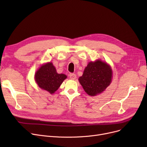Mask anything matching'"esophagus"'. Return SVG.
Listing matches in <instances>:
<instances>
[{"instance_id": "obj_1", "label": "esophagus", "mask_w": 147, "mask_h": 147, "mask_svg": "<svg viewBox=\"0 0 147 147\" xmlns=\"http://www.w3.org/2000/svg\"><path fill=\"white\" fill-rule=\"evenodd\" d=\"M69 78H70V79H71V80H75L76 79V75L75 74L71 73L69 75Z\"/></svg>"}]
</instances>
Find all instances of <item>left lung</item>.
I'll list each match as a JSON object with an SVG mask.
<instances>
[{
  "instance_id": "8db88e82",
  "label": "left lung",
  "mask_w": 147,
  "mask_h": 147,
  "mask_svg": "<svg viewBox=\"0 0 147 147\" xmlns=\"http://www.w3.org/2000/svg\"><path fill=\"white\" fill-rule=\"evenodd\" d=\"M112 78L111 66L107 62L98 59L89 62L79 81L86 93L94 96L102 93L109 86Z\"/></svg>"
}]
</instances>
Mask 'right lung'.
Wrapping results in <instances>:
<instances>
[{
    "label": "right lung",
    "mask_w": 147,
    "mask_h": 147,
    "mask_svg": "<svg viewBox=\"0 0 147 147\" xmlns=\"http://www.w3.org/2000/svg\"><path fill=\"white\" fill-rule=\"evenodd\" d=\"M64 74H58L52 62L42 64L35 73L34 79L40 89L53 94L66 79Z\"/></svg>",
    "instance_id": "right-lung-1"
}]
</instances>
